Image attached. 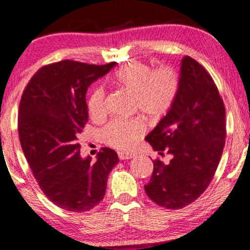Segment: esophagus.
Wrapping results in <instances>:
<instances>
[{
    "mask_svg": "<svg viewBox=\"0 0 250 250\" xmlns=\"http://www.w3.org/2000/svg\"><path fill=\"white\" fill-rule=\"evenodd\" d=\"M118 157H119V159H121V160H126V159L133 158L132 155H126V153H123V152H119Z\"/></svg>",
    "mask_w": 250,
    "mask_h": 250,
    "instance_id": "34e87169",
    "label": "esophagus"
}]
</instances>
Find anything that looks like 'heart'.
Masks as SVG:
<instances>
[{
	"label": "heart",
	"instance_id": "heart-1",
	"mask_svg": "<svg viewBox=\"0 0 250 250\" xmlns=\"http://www.w3.org/2000/svg\"><path fill=\"white\" fill-rule=\"evenodd\" d=\"M115 84L134 97L135 109L151 119L163 117L172 108L179 92V77L170 67H159L151 71L148 64L132 61L115 74ZM91 117L105 115V92L95 87L87 100ZM146 131L139 119H114L102 131L104 142L112 148L127 152Z\"/></svg>",
	"mask_w": 250,
	"mask_h": 250
}]
</instances>
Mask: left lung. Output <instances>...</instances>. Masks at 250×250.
<instances>
[{
    "label": "left lung",
    "mask_w": 250,
    "mask_h": 250,
    "mask_svg": "<svg viewBox=\"0 0 250 250\" xmlns=\"http://www.w3.org/2000/svg\"><path fill=\"white\" fill-rule=\"evenodd\" d=\"M225 108L213 78L199 62L181 61L179 92L172 108L146 136L155 151L173 156L153 160L146 193L159 206L180 209L209 186L225 145Z\"/></svg>",
    "instance_id": "1"
}]
</instances>
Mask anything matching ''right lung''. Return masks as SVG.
I'll use <instances>...</instances> for the list:
<instances>
[{
  "label": "right lung",
  "mask_w": 250,
  "mask_h": 250,
  "mask_svg": "<svg viewBox=\"0 0 250 250\" xmlns=\"http://www.w3.org/2000/svg\"><path fill=\"white\" fill-rule=\"evenodd\" d=\"M115 66L62 60L37 70L23 90L20 145L41 190L64 210L81 213L97 206L118 163L110 148H101L94 164L90 156L83 159L77 140L88 119L87 87Z\"/></svg>",
  "instance_id": "right-lung-1"
}]
</instances>
